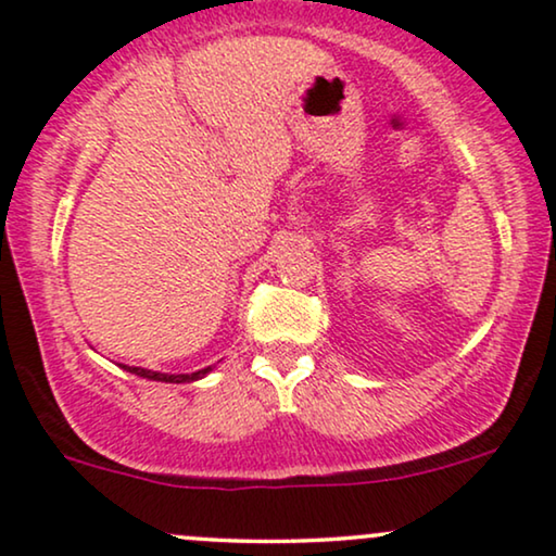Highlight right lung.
<instances>
[{"mask_svg":"<svg viewBox=\"0 0 556 556\" xmlns=\"http://www.w3.org/2000/svg\"><path fill=\"white\" fill-rule=\"evenodd\" d=\"M125 367L127 372L137 375V378H146V380H157V383H193V380H201L206 378L208 372L214 370L212 365L204 367V370H197V372H178V375H170V372H157V370H148V367H129V365H119Z\"/></svg>","mask_w":556,"mask_h":556,"instance_id":"obj_1","label":"right lung"}]
</instances>
